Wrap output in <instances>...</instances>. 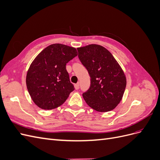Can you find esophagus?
<instances>
[{"instance_id":"esophagus-1","label":"esophagus","mask_w":160,"mask_h":160,"mask_svg":"<svg viewBox=\"0 0 160 160\" xmlns=\"http://www.w3.org/2000/svg\"><path fill=\"white\" fill-rule=\"evenodd\" d=\"M75 89H77V90L79 89V83L75 85Z\"/></svg>"}]
</instances>
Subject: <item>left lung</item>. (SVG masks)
Segmentation results:
<instances>
[{
    "mask_svg": "<svg viewBox=\"0 0 160 160\" xmlns=\"http://www.w3.org/2000/svg\"><path fill=\"white\" fill-rule=\"evenodd\" d=\"M78 57L91 77V85L83 94L90 108L107 112L117 107L126 87V77L118 61L105 47L95 44L77 48Z\"/></svg>",
    "mask_w": 160,
    "mask_h": 160,
    "instance_id": "obj_1",
    "label": "left lung"
}]
</instances>
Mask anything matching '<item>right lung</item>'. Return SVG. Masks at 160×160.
Here are the masks:
<instances>
[{"label":"right lung","mask_w":160,"mask_h":160,"mask_svg":"<svg viewBox=\"0 0 160 160\" xmlns=\"http://www.w3.org/2000/svg\"><path fill=\"white\" fill-rule=\"evenodd\" d=\"M77 55L75 48L55 43L46 47L33 60L26 77L27 89L38 108L59 107L74 90L66 64Z\"/></svg>","instance_id":"obj_1"}]
</instances>
